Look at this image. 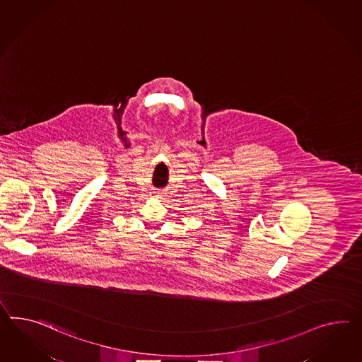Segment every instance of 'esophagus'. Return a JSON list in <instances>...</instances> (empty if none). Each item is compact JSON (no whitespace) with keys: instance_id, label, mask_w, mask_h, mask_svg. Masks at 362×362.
I'll use <instances>...</instances> for the list:
<instances>
[{"instance_id":"34e87169","label":"esophagus","mask_w":362,"mask_h":362,"mask_svg":"<svg viewBox=\"0 0 362 362\" xmlns=\"http://www.w3.org/2000/svg\"><path fill=\"white\" fill-rule=\"evenodd\" d=\"M153 194H155V197H158V198H161V197H163V193H161V192H155Z\"/></svg>"}]
</instances>
